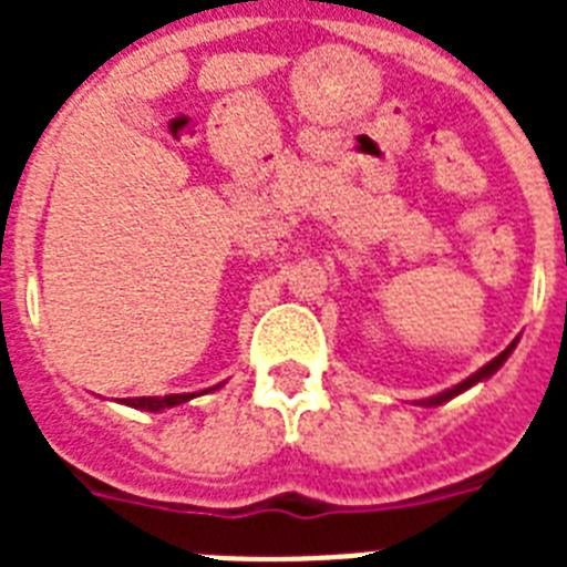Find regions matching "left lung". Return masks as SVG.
<instances>
[{"instance_id":"1","label":"left lung","mask_w":567,"mask_h":567,"mask_svg":"<svg viewBox=\"0 0 567 567\" xmlns=\"http://www.w3.org/2000/svg\"><path fill=\"white\" fill-rule=\"evenodd\" d=\"M512 350H515V341H512V344L506 347V350H503L501 355H497V359H492V362L485 364V368H480V371H476L474 377H467L465 382H458V385L447 388V391H444V394H439V396H430V400H423V405H439V403H447L450 396L462 394V391H467V388H471V385H476V382H483V379H488V377H492V373H497V371H501V364L506 362V359H509V353H512Z\"/></svg>"}]
</instances>
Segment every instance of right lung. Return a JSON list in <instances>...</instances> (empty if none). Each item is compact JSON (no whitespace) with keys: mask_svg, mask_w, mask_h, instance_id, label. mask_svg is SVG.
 I'll use <instances>...</instances> for the list:
<instances>
[{"mask_svg":"<svg viewBox=\"0 0 567 567\" xmlns=\"http://www.w3.org/2000/svg\"><path fill=\"white\" fill-rule=\"evenodd\" d=\"M196 394H167V396H135L128 400V405L135 409H144V412H162V409H173V405L188 403Z\"/></svg>","mask_w":567,"mask_h":567,"instance_id":"right-lung-1","label":"right lung"}]
</instances>
